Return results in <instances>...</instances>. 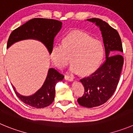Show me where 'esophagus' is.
<instances>
[{
  "label": "esophagus",
  "instance_id": "obj_1",
  "mask_svg": "<svg viewBox=\"0 0 133 133\" xmlns=\"http://www.w3.org/2000/svg\"><path fill=\"white\" fill-rule=\"evenodd\" d=\"M64 78H65V80L68 81H73V78L70 76H68V75H65Z\"/></svg>",
  "mask_w": 133,
  "mask_h": 133
}]
</instances>
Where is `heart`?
Returning <instances> with one entry per match:
<instances>
[{
	"mask_svg": "<svg viewBox=\"0 0 133 133\" xmlns=\"http://www.w3.org/2000/svg\"><path fill=\"white\" fill-rule=\"evenodd\" d=\"M104 49L101 42L85 33L74 31L65 36L62 44H55L50 52L54 65L62 69L70 61V72L87 75L98 69L102 61Z\"/></svg>",
	"mask_w": 133,
	"mask_h": 133,
	"instance_id": "b5f03b06",
	"label": "heart"
}]
</instances>
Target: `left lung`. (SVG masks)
Here are the masks:
<instances>
[{
  "mask_svg": "<svg viewBox=\"0 0 133 133\" xmlns=\"http://www.w3.org/2000/svg\"><path fill=\"white\" fill-rule=\"evenodd\" d=\"M87 20L100 28L106 53L102 65L92 74L80 80L85 93L77 99L78 103L84 107L93 108L106 102L115 92L123 65V57L121 55L123 51L118 32L108 23L98 18Z\"/></svg>",
  "mask_w": 133,
  "mask_h": 133,
  "instance_id": "8db88e82",
  "label": "left lung"
}]
</instances>
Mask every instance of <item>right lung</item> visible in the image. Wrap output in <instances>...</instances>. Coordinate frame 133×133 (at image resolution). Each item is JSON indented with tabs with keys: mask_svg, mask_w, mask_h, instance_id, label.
Returning a JSON list of instances; mask_svg holds the SVG:
<instances>
[{
	"mask_svg": "<svg viewBox=\"0 0 133 133\" xmlns=\"http://www.w3.org/2000/svg\"><path fill=\"white\" fill-rule=\"evenodd\" d=\"M62 23L59 21L45 18H34L30 19L11 33L7 43V48L16 42L26 39H34L41 41L45 45L50 54L54 44V37L62 28ZM64 76L54 68L48 69V74L44 84L34 95L25 96L16 91V95L25 104L42 108L52 103L55 96V86L59 81H62Z\"/></svg>",
	"mask_w": 133,
	"mask_h": 133,
	"instance_id": "obj_1",
	"label": "right lung"
}]
</instances>
